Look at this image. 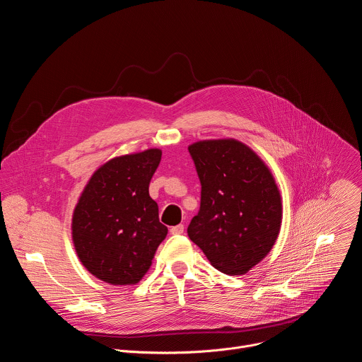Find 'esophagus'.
Here are the masks:
<instances>
[{
  "label": "esophagus",
  "mask_w": 362,
  "mask_h": 362,
  "mask_svg": "<svg viewBox=\"0 0 362 362\" xmlns=\"http://www.w3.org/2000/svg\"><path fill=\"white\" fill-rule=\"evenodd\" d=\"M170 233L174 234V235H180V234L184 233V226H182V224H178V226H175V227H171Z\"/></svg>",
  "instance_id": "34e87169"
}]
</instances>
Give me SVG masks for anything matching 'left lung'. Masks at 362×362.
<instances>
[{
	"instance_id": "obj_1",
	"label": "left lung",
	"mask_w": 362,
	"mask_h": 362,
	"mask_svg": "<svg viewBox=\"0 0 362 362\" xmlns=\"http://www.w3.org/2000/svg\"><path fill=\"white\" fill-rule=\"evenodd\" d=\"M201 182L198 214L188 237L212 267L241 275L272 248L282 220L281 195L262 160L237 139L188 147Z\"/></svg>"
}]
</instances>
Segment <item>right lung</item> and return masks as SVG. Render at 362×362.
Instances as JSON below:
<instances>
[{
    "label": "right lung",
    "mask_w": 362,
    "mask_h": 362,
    "mask_svg": "<svg viewBox=\"0 0 362 362\" xmlns=\"http://www.w3.org/2000/svg\"><path fill=\"white\" fill-rule=\"evenodd\" d=\"M160 161L157 148L117 157L86 185L72 215V241L83 265L98 279L136 284L167 237L148 192Z\"/></svg>",
    "instance_id": "1"
}]
</instances>
